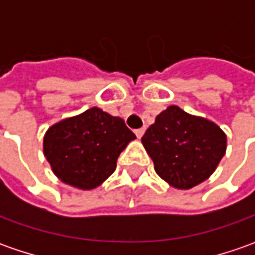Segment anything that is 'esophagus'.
Listing matches in <instances>:
<instances>
[{
	"instance_id": "34e87169",
	"label": "esophagus",
	"mask_w": 255,
	"mask_h": 255,
	"mask_svg": "<svg viewBox=\"0 0 255 255\" xmlns=\"http://www.w3.org/2000/svg\"><path fill=\"white\" fill-rule=\"evenodd\" d=\"M144 130H146V128H140V129H136V130H134V133H136V136L140 139V137L143 136V133H144Z\"/></svg>"
}]
</instances>
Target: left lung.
<instances>
[{"mask_svg":"<svg viewBox=\"0 0 255 255\" xmlns=\"http://www.w3.org/2000/svg\"><path fill=\"white\" fill-rule=\"evenodd\" d=\"M142 143L163 180L187 190L213 174L226 153L227 137L216 123L173 105L156 116Z\"/></svg>","mask_w":255,"mask_h":255,"instance_id":"1","label":"left lung"}]
</instances>
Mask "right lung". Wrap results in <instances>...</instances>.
Here are the masks:
<instances>
[{"label": "right lung", "mask_w": 255, "mask_h": 255, "mask_svg": "<svg viewBox=\"0 0 255 255\" xmlns=\"http://www.w3.org/2000/svg\"><path fill=\"white\" fill-rule=\"evenodd\" d=\"M136 139L123 119L91 108L52 125L44 137V154L58 179L82 190L101 186L119 154Z\"/></svg>", "instance_id": "1"}]
</instances>
